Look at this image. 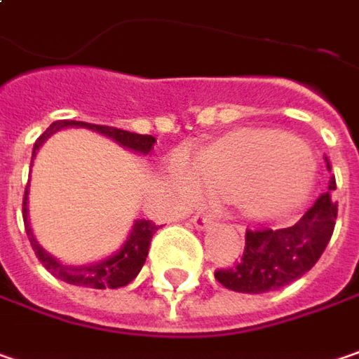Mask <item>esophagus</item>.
Here are the masks:
<instances>
[{"instance_id": "34e87169", "label": "esophagus", "mask_w": 359, "mask_h": 359, "mask_svg": "<svg viewBox=\"0 0 359 359\" xmlns=\"http://www.w3.org/2000/svg\"><path fill=\"white\" fill-rule=\"evenodd\" d=\"M191 224L196 226L198 230H208L212 226V216H208V214H196V216H191Z\"/></svg>"}]
</instances>
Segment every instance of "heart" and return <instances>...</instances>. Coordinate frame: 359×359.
Returning <instances> with one entry per match:
<instances>
[{
    "label": "heart",
    "mask_w": 359,
    "mask_h": 359,
    "mask_svg": "<svg viewBox=\"0 0 359 359\" xmlns=\"http://www.w3.org/2000/svg\"><path fill=\"white\" fill-rule=\"evenodd\" d=\"M309 153L301 141L280 133H238L204 149L175 155L171 182L184 198L210 200L238 196L242 210L252 218H277L305 202L313 186Z\"/></svg>",
    "instance_id": "b5f03b06"
}]
</instances>
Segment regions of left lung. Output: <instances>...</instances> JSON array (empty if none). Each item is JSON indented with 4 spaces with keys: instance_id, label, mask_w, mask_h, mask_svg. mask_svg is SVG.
Segmentation results:
<instances>
[{
    "instance_id": "left-lung-1",
    "label": "left lung",
    "mask_w": 359,
    "mask_h": 359,
    "mask_svg": "<svg viewBox=\"0 0 359 359\" xmlns=\"http://www.w3.org/2000/svg\"><path fill=\"white\" fill-rule=\"evenodd\" d=\"M330 170V163H327ZM330 189H335L332 177ZM337 218L332 191L321 194L295 226L246 230L244 252L234 266L216 271V280L236 293H266L303 277L323 255Z\"/></svg>"
}]
</instances>
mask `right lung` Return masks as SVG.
I'll return each instance as SVG.
<instances>
[{"label": "right lung", "mask_w": 359, "mask_h": 359, "mask_svg": "<svg viewBox=\"0 0 359 359\" xmlns=\"http://www.w3.org/2000/svg\"><path fill=\"white\" fill-rule=\"evenodd\" d=\"M64 127H82V129L97 131V133L117 141L118 145H123V147H127V149H131L135 153H141V155H147L151 151L153 143H155V137H151V135L131 133V131H123V129H117V127L90 125V123H82V121H56L36 139L34 151H32V161L36 157V151L44 145L46 139L50 135L56 133V131L64 129ZM27 189H29V182H27L26 194H24V224H26L27 238H29V244H32L36 257L40 259V262L54 277H58L64 283L76 285V287L118 289V287L129 285L139 275L141 266L145 264L147 252H149V242H151L153 234L157 230L155 222H151V220H135L131 234L127 236V241L121 246V250L111 255L109 259L95 262V264H86V266H68V264H62L58 259H54L50 252H46L36 241V236H34V232L29 228V220H27V194H29Z\"/></svg>", "instance_id": "right-lung-1"}]
</instances>
